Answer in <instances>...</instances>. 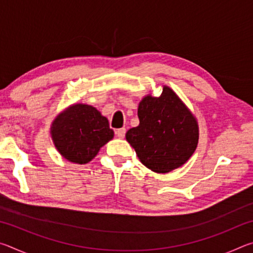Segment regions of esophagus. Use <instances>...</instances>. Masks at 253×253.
I'll use <instances>...</instances> for the list:
<instances>
[{"label": "esophagus", "mask_w": 253, "mask_h": 253, "mask_svg": "<svg viewBox=\"0 0 253 253\" xmlns=\"http://www.w3.org/2000/svg\"><path fill=\"white\" fill-rule=\"evenodd\" d=\"M116 135L119 137V138H124L125 137V134H126V128H119V129H116Z\"/></svg>", "instance_id": "34e87169"}]
</instances>
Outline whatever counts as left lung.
<instances>
[{
	"instance_id": "obj_1",
	"label": "left lung",
	"mask_w": 253,
	"mask_h": 253,
	"mask_svg": "<svg viewBox=\"0 0 253 253\" xmlns=\"http://www.w3.org/2000/svg\"><path fill=\"white\" fill-rule=\"evenodd\" d=\"M139 125L126 132V139L139 161L156 173L182 166L199 142L195 118L172 89L163 88L161 97H145L138 106Z\"/></svg>"
}]
</instances>
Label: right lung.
I'll return each mask as SVG.
<instances>
[{
  "mask_svg": "<svg viewBox=\"0 0 253 253\" xmlns=\"http://www.w3.org/2000/svg\"><path fill=\"white\" fill-rule=\"evenodd\" d=\"M59 153L72 163L85 164L114 137L108 119L92 106L77 104L55 119L51 127Z\"/></svg>",
  "mask_w": 253,
  "mask_h": 253,
  "instance_id": "add662e5",
  "label": "right lung"
}]
</instances>
